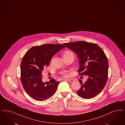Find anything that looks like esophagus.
Returning a JSON list of instances; mask_svg holds the SVG:
<instances>
[{
	"instance_id": "esophagus-1",
	"label": "esophagus",
	"mask_w": 125,
	"mask_h": 125,
	"mask_svg": "<svg viewBox=\"0 0 125 125\" xmlns=\"http://www.w3.org/2000/svg\"><path fill=\"white\" fill-rule=\"evenodd\" d=\"M67 81H68L69 82H73L74 80H73V79H67Z\"/></svg>"
}]
</instances>
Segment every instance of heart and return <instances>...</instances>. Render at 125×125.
I'll list each match as a JSON object with an SVG mask.
<instances>
[{"mask_svg": "<svg viewBox=\"0 0 125 125\" xmlns=\"http://www.w3.org/2000/svg\"><path fill=\"white\" fill-rule=\"evenodd\" d=\"M73 54L72 52L69 51H65V52H64V54H63V56L64 55H68V54ZM62 75L63 76L65 77H67L69 76V73H68V71H64L62 73Z\"/></svg>", "mask_w": 125, "mask_h": 125, "instance_id": "1", "label": "heart"}]
</instances>
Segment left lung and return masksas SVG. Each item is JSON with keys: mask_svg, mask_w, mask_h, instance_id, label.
Instances as JSON below:
<instances>
[{"mask_svg": "<svg viewBox=\"0 0 125 125\" xmlns=\"http://www.w3.org/2000/svg\"><path fill=\"white\" fill-rule=\"evenodd\" d=\"M64 45L78 55L79 75L88 76L84 83L79 80L81 88L77 92V94L85 99L95 97L103 89L108 79V62L103 50L96 44L83 41Z\"/></svg>", "mask_w": 125, "mask_h": 125, "instance_id": "left-lung-1", "label": "left lung"}]
</instances>
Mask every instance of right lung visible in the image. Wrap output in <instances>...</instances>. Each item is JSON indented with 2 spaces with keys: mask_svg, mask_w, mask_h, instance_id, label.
<instances>
[{
  "mask_svg": "<svg viewBox=\"0 0 125 125\" xmlns=\"http://www.w3.org/2000/svg\"><path fill=\"white\" fill-rule=\"evenodd\" d=\"M64 48L62 44L34 46L23 56L20 65L21 81L26 93L34 100L44 101L55 94L60 82L52 78L49 82H43L42 73L53 55Z\"/></svg>",
  "mask_w": 125,
  "mask_h": 125,
  "instance_id": "obj_1",
  "label": "right lung"
}]
</instances>
